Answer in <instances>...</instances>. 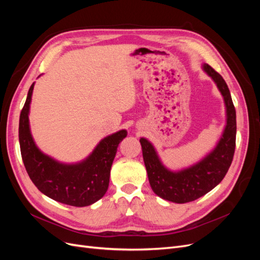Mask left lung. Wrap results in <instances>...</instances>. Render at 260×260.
I'll list each match as a JSON object with an SVG mask.
<instances>
[{"mask_svg":"<svg viewBox=\"0 0 260 260\" xmlns=\"http://www.w3.org/2000/svg\"><path fill=\"white\" fill-rule=\"evenodd\" d=\"M202 67L216 83L225 106V125L216 146L191 166L171 170L162 164L154 145L145 138L140 139L153 192L162 200L177 204L193 202L217 186L229 170L234 155L237 115L229 88L223 78L208 64H203Z\"/></svg>","mask_w":260,"mask_h":260,"instance_id":"1","label":"left lung"}]
</instances>
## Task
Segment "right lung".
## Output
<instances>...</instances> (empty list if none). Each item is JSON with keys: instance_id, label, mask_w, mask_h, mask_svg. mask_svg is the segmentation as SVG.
Wrapping results in <instances>:
<instances>
[{"instance_id": "add662e5", "label": "right lung", "mask_w": 260, "mask_h": 260, "mask_svg": "<svg viewBox=\"0 0 260 260\" xmlns=\"http://www.w3.org/2000/svg\"><path fill=\"white\" fill-rule=\"evenodd\" d=\"M34 88L35 82L19 118L20 152L28 175L38 190L54 201L76 207L92 205L107 191L118 144L128 132L122 129L102 139L81 161L66 164L54 159L37 146L31 135L29 112Z\"/></svg>"}]
</instances>
